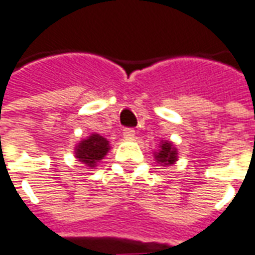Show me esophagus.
I'll list each match as a JSON object with an SVG mask.
<instances>
[{"label": "esophagus", "instance_id": "34e87169", "mask_svg": "<svg viewBox=\"0 0 255 255\" xmlns=\"http://www.w3.org/2000/svg\"><path fill=\"white\" fill-rule=\"evenodd\" d=\"M134 136H136V131L133 130V129H125V130H124L125 138H128V140H131V138H134Z\"/></svg>", "mask_w": 255, "mask_h": 255}]
</instances>
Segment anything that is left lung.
I'll return each mask as SVG.
<instances>
[{"mask_svg": "<svg viewBox=\"0 0 255 255\" xmlns=\"http://www.w3.org/2000/svg\"><path fill=\"white\" fill-rule=\"evenodd\" d=\"M153 158L160 166H171L178 160V149L169 140H162L158 149L153 151Z\"/></svg>", "mask_w": 255, "mask_h": 255, "instance_id": "obj_1", "label": "left lung"}]
</instances>
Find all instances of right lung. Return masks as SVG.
Wrapping results in <instances>:
<instances>
[{
    "label": "right lung",
    "mask_w": 255,
    "mask_h": 255,
    "mask_svg": "<svg viewBox=\"0 0 255 255\" xmlns=\"http://www.w3.org/2000/svg\"><path fill=\"white\" fill-rule=\"evenodd\" d=\"M111 149L110 141L97 133H92L89 137L82 138L75 145L74 155L78 159V162L84 163L89 169H96L99 162L104 159L108 151Z\"/></svg>",
    "instance_id": "obj_1"
}]
</instances>
